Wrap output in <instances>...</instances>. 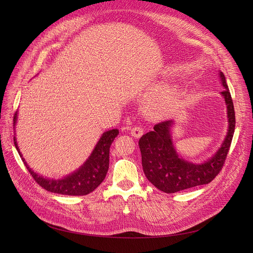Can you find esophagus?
<instances>
[{
  "mask_svg": "<svg viewBox=\"0 0 253 253\" xmlns=\"http://www.w3.org/2000/svg\"><path fill=\"white\" fill-rule=\"evenodd\" d=\"M143 134V131L142 128L140 126H134L132 129H131V135L133 137H135V138H139V137Z\"/></svg>",
  "mask_w": 253,
  "mask_h": 253,
  "instance_id": "esophagus-1",
  "label": "esophagus"
}]
</instances>
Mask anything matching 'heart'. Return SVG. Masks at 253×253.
Wrapping results in <instances>:
<instances>
[{
  "mask_svg": "<svg viewBox=\"0 0 253 253\" xmlns=\"http://www.w3.org/2000/svg\"><path fill=\"white\" fill-rule=\"evenodd\" d=\"M169 100H170L169 96L162 97L160 99H158V100L154 104H153V108H154V110H156V111L162 110V109L165 108V106L168 105V103H169Z\"/></svg>",
  "mask_w": 253,
  "mask_h": 253,
  "instance_id": "obj_1",
  "label": "heart"
}]
</instances>
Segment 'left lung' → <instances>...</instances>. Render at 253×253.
Returning a JSON list of instances; mask_svg holds the SVG:
<instances>
[{
	"label": "left lung",
	"instance_id": "left-lung-1",
	"mask_svg": "<svg viewBox=\"0 0 253 253\" xmlns=\"http://www.w3.org/2000/svg\"><path fill=\"white\" fill-rule=\"evenodd\" d=\"M219 77L225 87L221 96L227 104L229 126L223 144L211 158L201 165H195L179 157L174 149L170 133L174 124L173 120L157 124L153 131L142 135L139 139L138 144L145 177L163 192L175 193L209 183L216 177L225 164L234 134L235 113L226 78L221 72H219Z\"/></svg>",
	"mask_w": 253,
	"mask_h": 253
}]
</instances>
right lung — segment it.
Wrapping results in <instances>:
<instances>
[{
  "instance_id": "right-lung-1",
  "label": "right lung",
  "mask_w": 253,
  "mask_h": 253,
  "mask_svg": "<svg viewBox=\"0 0 253 253\" xmlns=\"http://www.w3.org/2000/svg\"><path fill=\"white\" fill-rule=\"evenodd\" d=\"M17 122V112L13 116V126ZM119 134L117 128L110 129L102 134L101 138L97 142L94 151L91 152L88 159L84 163L77 171L67 175L66 177L61 179H49L43 176H39L34 172L25 159L22 157L19 151L16 137H13V142L16 149L19 152V155L22 157L23 163L26 166L28 172L33 176V178L40 185L43 189L47 190L48 192L63 194V195H86L100 185L104 180L106 173L109 170L110 164V147L114 141L115 137Z\"/></svg>"
}]
</instances>
